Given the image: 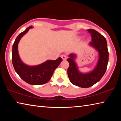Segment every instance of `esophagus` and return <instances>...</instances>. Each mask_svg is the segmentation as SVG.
Listing matches in <instances>:
<instances>
[{"instance_id":"esophagus-1","label":"esophagus","mask_w":121,"mask_h":121,"mask_svg":"<svg viewBox=\"0 0 121 121\" xmlns=\"http://www.w3.org/2000/svg\"><path fill=\"white\" fill-rule=\"evenodd\" d=\"M61 58H62L63 60H66V59H67V56L65 54H62V56H61Z\"/></svg>"}]
</instances>
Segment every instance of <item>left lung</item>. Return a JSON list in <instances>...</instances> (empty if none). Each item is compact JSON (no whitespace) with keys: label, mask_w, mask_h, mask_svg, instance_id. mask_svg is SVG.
<instances>
[{"label":"left lung","mask_w":121,"mask_h":121,"mask_svg":"<svg viewBox=\"0 0 121 121\" xmlns=\"http://www.w3.org/2000/svg\"><path fill=\"white\" fill-rule=\"evenodd\" d=\"M91 35L92 42L89 45L92 47L98 52V60L92 70L89 73H83L79 70L75 62L77 55L71 53L67 61L69 66L67 70L68 76L73 84L82 88H87L98 82L105 74L108 62V51L106 38L94 29L87 30Z\"/></svg>","instance_id":"8db88e82"}]
</instances>
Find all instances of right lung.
Masks as SVG:
<instances>
[{
    "instance_id": "add662e5",
    "label": "right lung",
    "mask_w": 121,
    "mask_h": 121,
    "mask_svg": "<svg viewBox=\"0 0 121 121\" xmlns=\"http://www.w3.org/2000/svg\"><path fill=\"white\" fill-rule=\"evenodd\" d=\"M32 28V26H29L15 39L12 48V63L16 72L26 83L31 85H42L50 80L55 69L60 64L62 59L59 57L56 60H48L36 65H29L23 63L19 56L18 44L22 37Z\"/></svg>"
}]
</instances>
